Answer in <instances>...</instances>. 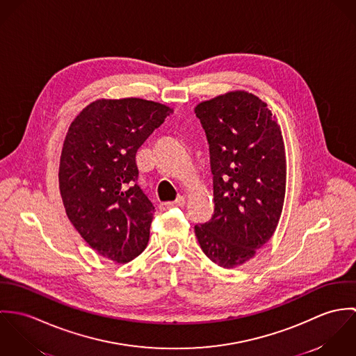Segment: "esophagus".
I'll use <instances>...</instances> for the list:
<instances>
[{
	"label": "esophagus",
	"mask_w": 356,
	"mask_h": 356,
	"mask_svg": "<svg viewBox=\"0 0 356 356\" xmlns=\"http://www.w3.org/2000/svg\"><path fill=\"white\" fill-rule=\"evenodd\" d=\"M184 205H185V199L184 197H178L175 202L160 204V208L161 209H167V208H171V207H184Z\"/></svg>",
	"instance_id": "34e87169"
}]
</instances>
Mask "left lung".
<instances>
[{"mask_svg": "<svg viewBox=\"0 0 356 356\" xmlns=\"http://www.w3.org/2000/svg\"><path fill=\"white\" fill-rule=\"evenodd\" d=\"M209 144L215 209L195 226L199 244L225 268L243 266L274 234L286 189V156L275 116L252 93L234 90L195 108Z\"/></svg>", "mask_w": 356, "mask_h": 356, "instance_id": "obj_1", "label": "left lung"}]
</instances>
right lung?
Segmentation results:
<instances>
[{
    "label": "right lung",
    "mask_w": 356,
    "mask_h": 356,
    "mask_svg": "<svg viewBox=\"0 0 356 356\" xmlns=\"http://www.w3.org/2000/svg\"><path fill=\"white\" fill-rule=\"evenodd\" d=\"M172 112L144 99H100L68 127L58 167L67 216L90 248L115 263L148 245L154 207L136 184V153Z\"/></svg>",
    "instance_id": "add662e5"
}]
</instances>
